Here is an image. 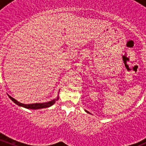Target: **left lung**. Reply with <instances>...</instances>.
I'll return each instance as SVG.
<instances>
[{
  "label": "left lung",
  "mask_w": 146,
  "mask_h": 146,
  "mask_svg": "<svg viewBox=\"0 0 146 146\" xmlns=\"http://www.w3.org/2000/svg\"><path fill=\"white\" fill-rule=\"evenodd\" d=\"M86 111V112H88V111ZM88 113H89V112H88Z\"/></svg>",
  "instance_id": "left-lung-1"
}]
</instances>
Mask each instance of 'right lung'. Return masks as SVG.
Instances as JSON below:
<instances>
[{"label":"right lung","mask_w":146,"mask_h":146,"mask_svg":"<svg viewBox=\"0 0 146 146\" xmlns=\"http://www.w3.org/2000/svg\"><path fill=\"white\" fill-rule=\"evenodd\" d=\"M10 99L12 100L13 102H14L15 104H17V105L21 106V107H25V108L27 109H32V110H36V109H42V108H46V107H51V105L54 104L56 102V100L58 99L57 98V99L53 100L48 102H45V103H36V104H22V103L19 102H17L16 100H15L14 98H13L12 97H10V95H8Z\"/></svg>","instance_id":"right-lung-1"}]
</instances>
